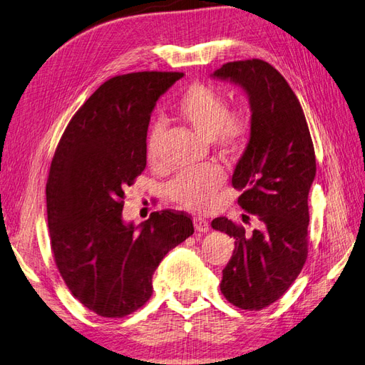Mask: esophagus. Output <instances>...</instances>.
<instances>
[{
	"label": "esophagus",
	"instance_id": "34e87169",
	"mask_svg": "<svg viewBox=\"0 0 365 365\" xmlns=\"http://www.w3.org/2000/svg\"><path fill=\"white\" fill-rule=\"evenodd\" d=\"M194 228L199 232H207V231H210V223L207 219H203V217H194Z\"/></svg>",
	"mask_w": 365,
	"mask_h": 365
}]
</instances>
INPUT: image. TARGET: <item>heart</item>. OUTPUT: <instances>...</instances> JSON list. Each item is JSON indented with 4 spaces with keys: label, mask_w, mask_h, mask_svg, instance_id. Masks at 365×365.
<instances>
[{
    "label": "heart",
    "mask_w": 365,
    "mask_h": 365,
    "mask_svg": "<svg viewBox=\"0 0 365 365\" xmlns=\"http://www.w3.org/2000/svg\"><path fill=\"white\" fill-rule=\"evenodd\" d=\"M175 110L186 125L202 137L223 148H237L247 140L251 129V112L247 106L228 109L222 91L205 83H192L175 101ZM165 125L154 121L146 137V160L154 170H163ZM225 183V174L217 165H207L180 173L168 185L170 197L180 207L200 211L208 207Z\"/></svg>",
    "instance_id": "heart-1"
}]
</instances>
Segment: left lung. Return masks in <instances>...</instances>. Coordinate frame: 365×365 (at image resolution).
<instances>
[{
    "mask_svg": "<svg viewBox=\"0 0 365 365\" xmlns=\"http://www.w3.org/2000/svg\"><path fill=\"white\" fill-rule=\"evenodd\" d=\"M247 93L250 138L232 173L239 205L260 227L247 235L227 217L212 230L235 239L220 292L242 310L272 305L289 288L307 259L308 192L316 175L314 148L304 110L285 78L262 60L227 63L211 73ZM244 219H250L244 214Z\"/></svg>",
    "mask_w": 365,
    "mask_h": 365,
    "instance_id": "1",
    "label": "left lung"
}]
</instances>
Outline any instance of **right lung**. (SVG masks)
Segmentation results:
<instances>
[{"label":"right lung","instance_id":"1","mask_svg":"<svg viewBox=\"0 0 365 365\" xmlns=\"http://www.w3.org/2000/svg\"><path fill=\"white\" fill-rule=\"evenodd\" d=\"M182 72H135L108 80L72 117L51 165L46 202L55 264L71 293L103 317H123L153 294L162 259L192 232L183 212L123 220L125 190L146 166L157 100Z\"/></svg>","mask_w":365,"mask_h":365}]
</instances>
